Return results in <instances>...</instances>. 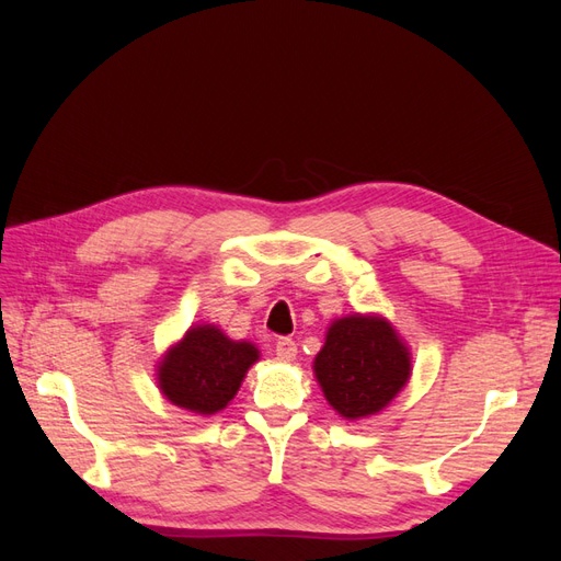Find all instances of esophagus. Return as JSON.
<instances>
[{"mask_svg":"<svg viewBox=\"0 0 561 561\" xmlns=\"http://www.w3.org/2000/svg\"><path fill=\"white\" fill-rule=\"evenodd\" d=\"M276 355H278L280 360H293L295 355H297V344L293 342V339L280 336L278 342H276Z\"/></svg>","mask_w":561,"mask_h":561,"instance_id":"obj_1","label":"esophagus"}]
</instances>
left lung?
Here are the masks:
<instances>
[{
    "label": "left lung",
    "mask_w": 561,
    "mask_h": 561,
    "mask_svg": "<svg viewBox=\"0 0 561 561\" xmlns=\"http://www.w3.org/2000/svg\"><path fill=\"white\" fill-rule=\"evenodd\" d=\"M313 371L332 410L353 421L381 412L400 393L412 360L386 318L355 313L332 322Z\"/></svg>",
    "instance_id": "1"
}]
</instances>
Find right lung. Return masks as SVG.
<instances>
[{
  "label": "right lung",
  "instance_id": "1",
  "mask_svg": "<svg viewBox=\"0 0 561 561\" xmlns=\"http://www.w3.org/2000/svg\"><path fill=\"white\" fill-rule=\"evenodd\" d=\"M260 351L250 342H233L215 325H194L165 351L157 379L165 400L186 412L210 416L233 400Z\"/></svg>",
  "mask_w": 561,
  "mask_h": 561
}]
</instances>
